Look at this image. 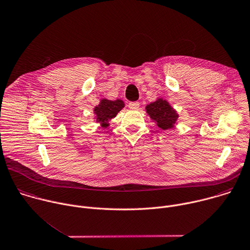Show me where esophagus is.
<instances>
[{
  "label": "esophagus",
  "mask_w": 250,
  "mask_h": 250,
  "mask_svg": "<svg viewBox=\"0 0 250 250\" xmlns=\"http://www.w3.org/2000/svg\"><path fill=\"white\" fill-rule=\"evenodd\" d=\"M128 108L130 110H137L139 108V102H130L128 104Z\"/></svg>",
  "instance_id": "34e87169"
}]
</instances>
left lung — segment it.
Masks as SVG:
<instances>
[{"instance_id":"obj_1","label":"left lung","mask_w":250,"mask_h":250,"mask_svg":"<svg viewBox=\"0 0 250 250\" xmlns=\"http://www.w3.org/2000/svg\"><path fill=\"white\" fill-rule=\"evenodd\" d=\"M145 109L149 117L155 121L157 125L163 130L172 128L179 118V115L171 105L162 98L150 103Z\"/></svg>"}]
</instances>
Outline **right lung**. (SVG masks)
<instances>
[{
	"mask_svg": "<svg viewBox=\"0 0 250 250\" xmlns=\"http://www.w3.org/2000/svg\"><path fill=\"white\" fill-rule=\"evenodd\" d=\"M124 107L125 104L120 99L115 101L102 99L100 104L94 108L96 122L100 123L102 127H107L109 125L108 121L115 118Z\"/></svg>",
	"mask_w": 250,
	"mask_h": 250,
	"instance_id": "right-lung-1",
	"label": "right lung"
}]
</instances>
